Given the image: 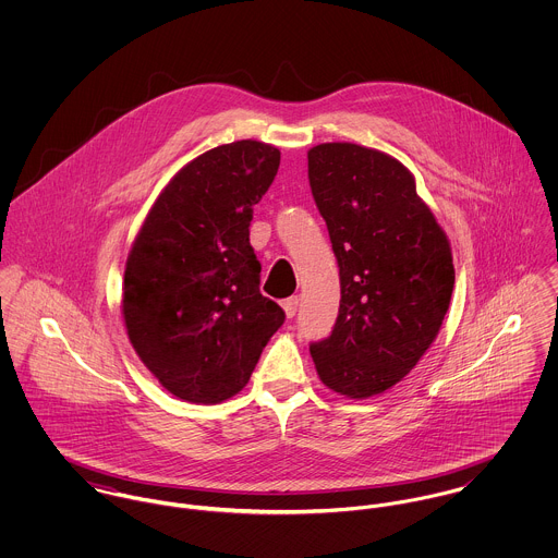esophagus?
Here are the masks:
<instances>
[{
    "label": "esophagus",
    "instance_id": "obj_1",
    "mask_svg": "<svg viewBox=\"0 0 558 558\" xmlns=\"http://www.w3.org/2000/svg\"><path fill=\"white\" fill-rule=\"evenodd\" d=\"M281 305H283V310H286V316H288V318H294L296 312H299V296H290V299H286Z\"/></svg>",
    "mask_w": 558,
    "mask_h": 558
}]
</instances>
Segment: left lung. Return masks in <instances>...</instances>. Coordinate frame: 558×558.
Listing matches in <instances>:
<instances>
[{
	"mask_svg": "<svg viewBox=\"0 0 558 558\" xmlns=\"http://www.w3.org/2000/svg\"><path fill=\"white\" fill-rule=\"evenodd\" d=\"M307 159L341 283L335 326L310 350L328 389L372 398L436 339L456 283L451 246L398 159L356 144H319Z\"/></svg>",
	"mask_w": 558,
	"mask_h": 558,
	"instance_id": "1",
	"label": "left lung"
}]
</instances>
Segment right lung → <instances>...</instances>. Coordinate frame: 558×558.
<instances>
[{
  "label": "right lung",
  "mask_w": 558,
  "mask_h": 558,
  "mask_svg": "<svg viewBox=\"0 0 558 558\" xmlns=\"http://www.w3.org/2000/svg\"><path fill=\"white\" fill-rule=\"evenodd\" d=\"M281 153L242 140L186 162L126 259L122 314L144 365L175 398L217 403L248 383L283 310L262 296L248 226Z\"/></svg>",
  "instance_id": "1"
}]
</instances>
